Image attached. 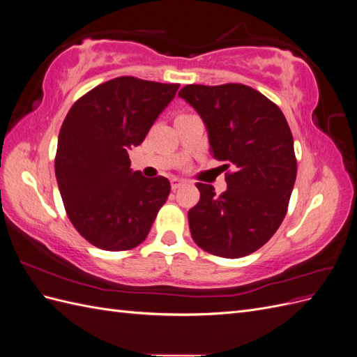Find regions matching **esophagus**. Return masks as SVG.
<instances>
[{
	"label": "esophagus",
	"mask_w": 357,
	"mask_h": 357,
	"mask_svg": "<svg viewBox=\"0 0 357 357\" xmlns=\"http://www.w3.org/2000/svg\"><path fill=\"white\" fill-rule=\"evenodd\" d=\"M185 180H181V178H171V189L172 190H177L178 188H181L183 185H185Z\"/></svg>",
	"instance_id": "34e87169"
}]
</instances>
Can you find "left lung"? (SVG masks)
<instances>
[{
    "mask_svg": "<svg viewBox=\"0 0 357 357\" xmlns=\"http://www.w3.org/2000/svg\"><path fill=\"white\" fill-rule=\"evenodd\" d=\"M178 96L201 116L210 153L232 168L220 195L197 183L199 202L188 213L192 238L220 257L250 255L282 225L296 180L286 117L261 92L238 83L188 84Z\"/></svg>",
    "mask_w": 357,
    "mask_h": 357,
    "instance_id": "1",
    "label": "left lung"
}]
</instances>
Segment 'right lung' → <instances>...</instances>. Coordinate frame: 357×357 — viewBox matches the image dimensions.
<instances>
[{
	"label": "right lung",
	"mask_w": 357,
	"mask_h": 357,
	"mask_svg": "<svg viewBox=\"0 0 357 357\" xmlns=\"http://www.w3.org/2000/svg\"><path fill=\"white\" fill-rule=\"evenodd\" d=\"M180 84L117 77L75 102L63 121L55 159L61 197L74 228L95 247L142 244L165 204V177L131 169L128 152L144 142Z\"/></svg>",
	"instance_id": "obj_1"
}]
</instances>
